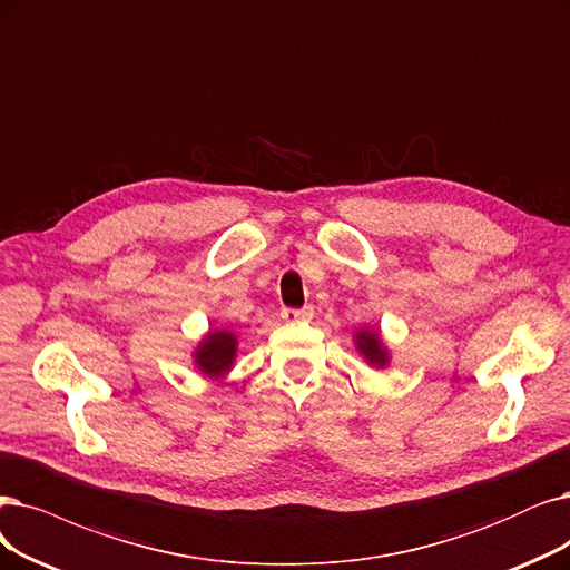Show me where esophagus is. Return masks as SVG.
Listing matches in <instances>:
<instances>
[{"instance_id":"esophagus-1","label":"esophagus","mask_w":570,"mask_h":570,"mask_svg":"<svg viewBox=\"0 0 570 570\" xmlns=\"http://www.w3.org/2000/svg\"><path fill=\"white\" fill-rule=\"evenodd\" d=\"M281 317H283L285 323H304V321H311V317H313V308L311 306H304V308H283Z\"/></svg>"}]
</instances>
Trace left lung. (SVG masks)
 I'll return each mask as SVG.
<instances>
[{
	"instance_id": "1",
	"label": "left lung",
	"mask_w": 570,
	"mask_h": 570,
	"mask_svg": "<svg viewBox=\"0 0 570 570\" xmlns=\"http://www.w3.org/2000/svg\"><path fill=\"white\" fill-rule=\"evenodd\" d=\"M355 346H357V353L367 360L372 367H379L383 370L385 364L391 362V351L389 346L383 344V338L379 334V330H370V327H362L355 332Z\"/></svg>"
}]
</instances>
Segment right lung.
I'll return each mask as SVG.
<instances>
[{
  "instance_id": "right-lung-1",
  "label": "right lung",
  "mask_w": 570,
  "mask_h": 570,
  "mask_svg": "<svg viewBox=\"0 0 570 570\" xmlns=\"http://www.w3.org/2000/svg\"><path fill=\"white\" fill-rule=\"evenodd\" d=\"M238 353V336L229 330H210L198 341L191 357L198 372L208 379H219L229 374Z\"/></svg>"
}]
</instances>
